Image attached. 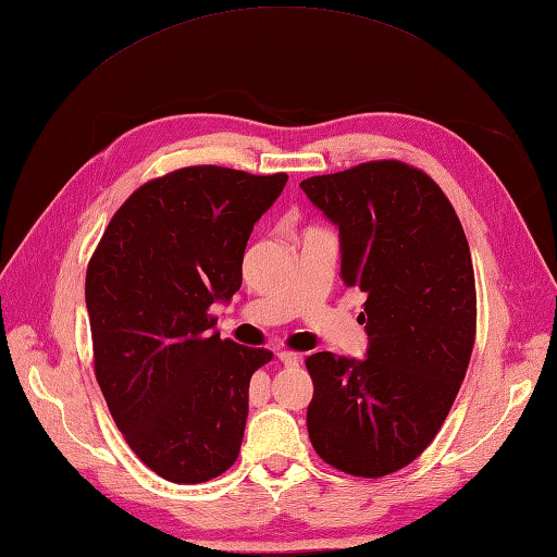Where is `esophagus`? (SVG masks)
Listing matches in <instances>:
<instances>
[{"instance_id": "obj_1", "label": "esophagus", "mask_w": 557, "mask_h": 557, "mask_svg": "<svg viewBox=\"0 0 557 557\" xmlns=\"http://www.w3.org/2000/svg\"><path fill=\"white\" fill-rule=\"evenodd\" d=\"M277 360H280L282 366L294 368V366H299L301 356H299V354H294V351H277Z\"/></svg>"}]
</instances>
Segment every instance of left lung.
Returning <instances> with one entry per match:
<instances>
[{
  "label": "left lung",
  "mask_w": 557,
  "mask_h": 557,
  "mask_svg": "<svg viewBox=\"0 0 557 557\" xmlns=\"http://www.w3.org/2000/svg\"><path fill=\"white\" fill-rule=\"evenodd\" d=\"M339 230L342 282L368 294L366 358H306L310 444L332 468L384 476L432 444L474 346V270L454 206L430 175L372 161L301 183Z\"/></svg>",
  "instance_id": "8db88e82"
}]
</instances>
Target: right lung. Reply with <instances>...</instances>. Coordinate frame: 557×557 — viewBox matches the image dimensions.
I'll return each mask as SVG.
<instances>
[{
	"label": "right lung",
	"mask_w": 557,
	"mask_h": 557,
	"mask_svg": "<svg viewBox=\"0 0 557 557\" xmlns=\"http://www.w3.org/2000/svg\"><path fill=\"white\" fill-rule=\"evenodd\" d=\"M287 175L191 165L127 199L87 265L95 372L149 470L201 484L239 456L251 374L273 354L220 339L209 308L242 287L256 220Z\"/></svg>",
	"instance_id": "1"
}]
</instances>
